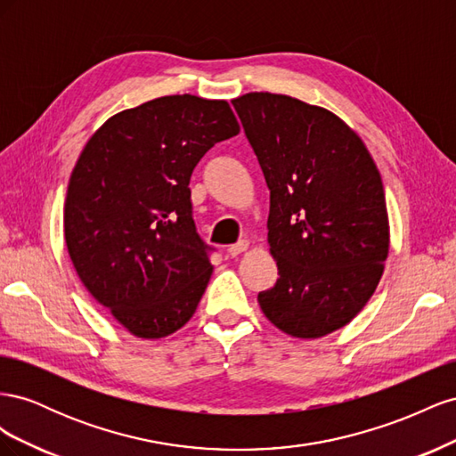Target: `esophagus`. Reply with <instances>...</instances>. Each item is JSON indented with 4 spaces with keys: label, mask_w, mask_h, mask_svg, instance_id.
<instances>
[{
    "label": "esophagus",
    "mask_w": 456,
    "mask_h": 456,
    "mask_svg": "<svg viewBox=\"0 0 456 456\" xmlns=\"http://www.w3.org/2000/svg\"><path fill=\"white\" fill-rule=\"evenodd\" d=\"M247 247H249V241H247V240H240L238 243H233V245L228 247V253H230L232 256H238V255H241L243 251H247Z\"/></svg>",
    "instance_id": "1"
}]
</instances>
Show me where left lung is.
<instances>
[{
    "label": "left lung",
    "instance_id": "8db88e82",
    "mask_svg": "<svg viewBox=\"0 0 456 456\" xmlns=\"http://www.w3.org/2000/svg\"><path fill=\"white\" fill-rule=\"evenodd\" d=\"M232 104L270 190L280 278L258 305L287 335L325 337L363 310L382 278L390 226L380 173L355 131L322 106L273 93Z\"/></svg>",
    "mask_w": 456,
    "mask_h": 456
}]
</instances>
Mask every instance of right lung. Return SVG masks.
Wrapping results in <instances>:
<instances>
[{
	"label": "right lung",
	"mask_w": 456,
	"mask_h": 456,
	"mask_svg": "<svg viewBox=\"0 0 456 456\" xmlns=\"http://www.w3.org/2000/svg\"><path fill=\"white\" fill-rule=\"evenodd\" d=\"M240 133L226 101L171 94L110 118L76 163L64 240L81 283L131 335L161 338L194 315L213 273L190 176Z\"/></svg>",
	"instance_id": "add662e5"
}]
</instances>
